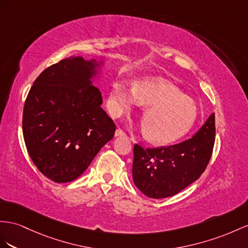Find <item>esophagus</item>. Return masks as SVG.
Returning <instances> with one entry per match:
<instances>
[{
	"mask_svg": "<svg viewBox=\"0 0 248 248\" xmlns=\"http://www.w3.org/2000/svg\"><path fill=\"white\" fill-rule=\"evenodd\" d=\"M115 136L116 137H118V136H125V133L122 129H117L115 131Z\"/></svg>",
	"mask_w": 248,
	"mask_h": 248,
	"instance_id": "obj_1",
	"label": "esophagus"
}]
</instances>
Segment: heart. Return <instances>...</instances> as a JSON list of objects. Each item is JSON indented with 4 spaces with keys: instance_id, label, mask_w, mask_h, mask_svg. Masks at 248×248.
Here are the masks:
<instances>
[{
    "instance_id": "b5f03b06",
    "label": "heart",
    "mask_w": 248,
    "mask_h": 248,
    "mask_svg": "<svg viewBox=\"0 0 248 248\" xmlns=\"http://www.w3.org/2000/svg\"><path fill=\"white\" fill-rule=\"evenodd\" d=\"M137 105L142 113L144 135L156 144H169L185 136L198 117L195 100L183 95L170 82L159 78H142L131 88L123 79H115L108 96V110L113 117L131 112Z\"/></svg>"
}]
</instances>
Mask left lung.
<instances>
[{
    "mask_svg": "<svg viewBox=\"0 0 248 248\" xmlns=\"http://www.w3.org/2000/svg\"><path fill=\"white\" fill-rule=\"evenodd\" d=\"M215 114L196 134L170 147L143 149L134 145L132 175L135 186L150 198L174 196L199 178L213 153Z\"/></svg>",
    "mask_w": 248,
    "mask_h": 248,
    "instance_id": "obj_1",
    "label": "left lung"
}]
</instances>
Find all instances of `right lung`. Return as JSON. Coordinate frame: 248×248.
Listing matches in <instances>:
<instances>
[{
  "mask_svg": "<svg viewBox=\"0 0 248 248\" xmlns=\"http://www.w3.org/2000/svg\"><path fill=\"white\" fill-rule=\"evenodd\" d=\"M103 62L70 56L48 67L31 87L23 111L28 154L47 178L70 182L90 166L115 133L93 79Z\"/></svg>",
  "mask_w": 248,
  "mask_h": 248,
  "instance_id": "obj_1",
  "label": "right lung"
}]
</instances>
